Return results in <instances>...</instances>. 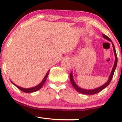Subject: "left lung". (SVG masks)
Returning <instances> with one entry per match:
<instances>
[{
    "label": "left lung",
    "instance_id": "obj_1",
    "mask_svg": "<svg viewBox=\"0 0 122 122\" xmlns=\"http://www.w3.org/2000/svg\"><path fill=\"white\" fill-rule=\"evenodd\" d=\"M102 37H103V38H104L105 39L111 42L112 44L113 52H114L115 58L113 68L112 69V71L111 72L110 75H109L108 79L107 81L104 84L101 86L97 87V88L93 89H83V88H81V87H79V86L76 83V82H75L74 79V78H73L74 77L73 74H72V71H71V72L70 73V79L71 83L72 85L73 86V87L75 88V89H76L77 92H78L81 93H82L84 94H95L97 93L101 92L102 89H104L105 88V87L107 86L109 84V83L111 82V81L112 79L113 74H114L115 70L116 69V66H117V55H116L115 48L114 45H113V44L112 43V41H111V40L109 39L108 37L106 35H104V34H102Z\"/></svg>",
    "mask_w": 122,
    "mask_h": 122
}]
</instances>
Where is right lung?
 <instances>
[{
  "instance_id": "obj_1",
  "label": "right lung",
  "mask_w": 122,
  "mask_h": 122,
  "mask_svg": "<svg viewBox=\"0 0 122 122\" xmlns=\"http://www.w3.org/2000/svg\"><path fill=\"white\" fill-rule=\"evenodd\" d=\"M49 72H50V70L48 71V72H46V76H45L43 80H42V81L40 83L39 85H37L35 86L32 87H29V88H24V87H20V86H19L15 84L14 83H13V82L11 81V83H13V84L14 85L17 87V88H18L20 90V91H21L24 92H25V93H32V92H36V91H39V90L42 87V86H43V85L44 84L45 82L46 81V79H47L48 76Z\"/></svg>"
}]
</instances>
